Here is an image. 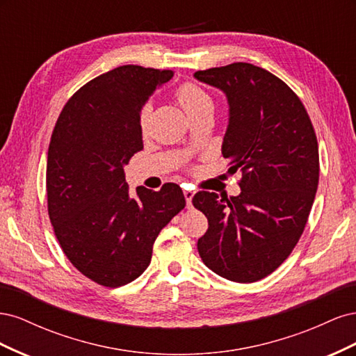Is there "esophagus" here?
Returning a JSON list of instances; mask_svg holds the SVG:
<instances>
[{"instance_id": "1", "label": "esophagus", "mask_w": 356, "mask_h": 356, "mask_svg": "<svg viewBox=\"0 0 356 356\" xmlns=\"http://www.w3.org/2000/svg\"><path fill=\"white\" fill-rule=\"evenodd\" d=\"M193 196H195V191L184 190V197H186V202H187V207H188V208L191 207V199H193Z\"/></svg>"}]
</instances>
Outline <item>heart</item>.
Here are the masks:
<instances>
[{"label": "heart", "instance_id": "b5f03b06", "mask_svg": "<svg viewBox=\"0 0 356 356\" xmlns=\"http://www.w3.org/2000/svg\"><path fill=\"white\" fill-rule=\"evenodd\" d=\"M177 99L188 115L197 113L199 110L203 108V106L212 105L211 96L204 92L200 86L195 83H188V81L182 83L177 89ZM149 113H152V110H149L148 104L144 105L141 113H139V127H141L143 132L147 131V126L149 122Z\"/></svg>", "mask_w": 356, "mask_h": 356}]
</instances>
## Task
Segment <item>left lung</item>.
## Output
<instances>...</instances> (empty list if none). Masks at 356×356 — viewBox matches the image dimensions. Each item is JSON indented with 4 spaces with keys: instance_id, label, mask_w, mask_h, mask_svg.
I'll return each mask as SVG.
<instances>
[{
    "instance_id": "left-lung-1",
    "label": "left lung",
    "mask_w": 356,
    "mask_h": 356,
    "mask_svg": "<svg viewBox=\"0 0 356 356\" xmlns=\"http://www.w3.org/2000/svg\"><path fill=\"white\" fill-rule=\"evenodd\" d=\"M195 77L227 96L221 152L230 174H242L239 196L199 191L193 197L208 218L199 255L229 281L257 282L286 260L306 227L319 181L315 129L288 84L252 63L234 62Z\"/></svg>"
}]
</instances>
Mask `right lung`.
<instances>
[{
    "mask_svg": "<svg viewBox=\"0 0 356 356\" xmlns=\"http://www.w3.org/2000/svg\"><path fill=\"white\" fill-rule=\"evenodd\" d=\"M170 70L123 65L86 83L59 114L47 153V211L71 264L90 281L117 288L152 261L160 230L186 207L179 186L131 196L123 168L141 152V113Z\"/></svg>",
    "mask_w": 356,
    "mask_h": 356,
    "instance_id": "obj_1",
    "label": "right lung"
}]
</instances>
